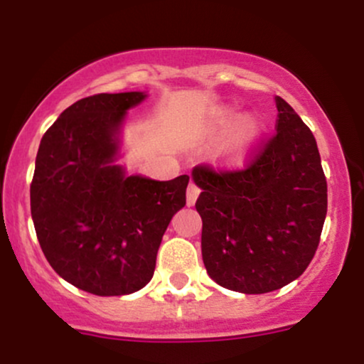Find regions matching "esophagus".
<instances>
[{
    "mask_svg": "<svg viewBox=\"0 0 364 364\" xmlns=\"http://www.w3.org/2000/svg\"><path fill=\"white\" fill-rule=\"evenodd\" d=\"M200 195V186L196 185L195 181H190V185H188V190H186V202L188 205H193L196 202V198H198Z\"/></svg>",
    "mask_w": 364,
    "mask_h": 364,
    "instance_id": "34e87169",
    "label": "esophagus"
}]
</instances>
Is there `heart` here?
Segmentation results:
<instances>
[{
    "mask_svg": "<svg viewBox=\"0 0 364 364\" xmlns=\"http://www.w3.org/2000/svg\"><path fill=\"white\" fill-rule=\"evenodd\" d=\"M255 135H257V128H255L253 123H250V121L241 123L232 133L231 140L225 145V154L232 159H241L252 145Z\"/></svg>",
    "mask_w": 364,
    "mask_h": 364,
    "instance_id": "heart-1",
    "label": "heart"
}]
</instances>
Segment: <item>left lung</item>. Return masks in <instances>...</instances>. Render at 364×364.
I'll list each match as a JSON object with an SVG mask.
<instances>
[{
  "label": "left lung",
  "mask_w": 364,
  "mask_h": 364,
  "mask_svg": "<svg viewBox=\"0 0 364 364\" xmlns=\"http://www.w3.org/2000/svg\"><path fill=\"white\" fill-rule=\"evenodd\" d=\"M274 135L252 147L240 169H193L202 188V257L225 289L263 294L298 279L320 243L327 179L311 129L275 97Z\"/></svg>",
  "instance_id": "left-lung-1"
}]
</instances>
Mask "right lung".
<instances>
[{
    "instance_id": "obj_1",
    "label": "right lung",
    "mask_w": 364,
    "mask_h": 364,
    "mask_svg": "<svg viewBox=\"0 0 364 364\" xmlns=\"http://www.w3.org/2000/svg\"><path fill=\"white\" fill-rule=\"evenodd\" d=\"M141 92L95 94L61 112L41 140L31 183L36 235L65 281L97 296L147 286L162 236L186 205L188 174L124 176L116 133Z\"/></svg>"
}]
</instances>
